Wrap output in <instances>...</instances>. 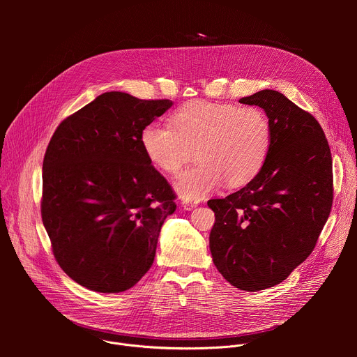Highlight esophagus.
Listing matches in <instances>:
<instances>
[{"mask_svg": "<svg viewBox=\"0 0 357 357\" xmlns=\"http://www.w3.org/2000/svg\"><path fill=\"white\" fill-rule=\"evenodd\" d=\"M182 208L185 209V211H192V209H195L196 206H197V202H192V200H182Z\"/></svg>", "mask_w": 357, "mask_h": 357, "instance_id": "obj_1", "label": "esophagus"}]
</instances>
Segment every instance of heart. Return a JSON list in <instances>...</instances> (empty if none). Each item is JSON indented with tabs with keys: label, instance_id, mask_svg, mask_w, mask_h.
Returning a JSON list of instances; mask_svg holds the SVG:
<instances>
[{
	"label": "heart",
	"instance_id": "b5f03b06",
	"mask_svg": "<svg viewBox=\"0 0 357 357\" xmlns=\"http://www.w3.org/2000/svg\"><path fill=\"white\" fill-rule=\"evenodd\" d=\"M172 123L146 126L141 141L148 160L169 175H178L196 151L200 162L174 185L183 200H199L223 183L247 185L268 154L270 121L256 107L190 101L174 113Z\"/></svg>",
	"mask_w": 357,
	"mask_h": 357
}]
</instances>
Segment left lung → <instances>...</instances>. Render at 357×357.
Returning a JSON list of instances; mask_svg holds the SVG:
<instances>
[{
  "instance_id": "8db88e82",
  "label": "left lung",
  "mask_w": 357,
  "mask_h": 357,
  "mask_svg": "<svg viewBox=\"0 0 357 357\" xmlns=\"http://www.w3.org/2000/svg\"><path fill=\"white\" fill-rule=\"evenodd\" d=\"M268 117L266 161L240 190L211 199L212 259L233 287L257 292L282 282L315 248L333 199L332 157L319 123L282 93L240 98Z\"/></svg>"
}]
</instances>
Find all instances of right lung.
<instances>
[{"label":"right lung","instance_id":"1","mask_svg":"<svg viewBox=\"0 0 357 357\" xmlns=\"http://www.w3.org/2000/svg\"><path fill=\"white\" fill-rule=\"evenodd\" d=\"M172 105L107 91L63 120L50 138L42 222L61 268L87 289L123 292L154 263L161 227L176 205L141 135Z\"/></svg>","mask_w":357,"mask_h":357}]
</instances>
